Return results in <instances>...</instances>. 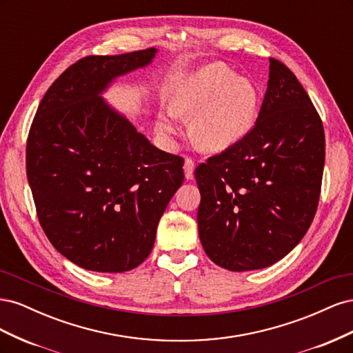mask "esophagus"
Returning <instances> with one entry per match:
<instances>
[{
    "label": "esophagus",
    "instance_id": "obj_1",
    "mask_svg": "<svg viewBox=\"0 0 353 353\" xmlns=\"http://www.w3.org/2000/svg\"><path fill=\"white\" fill-rule=\"evenodd\" d=\"M194 168H196V162L191 157L185 159L184 163V172H185V178L187 179H193L194 176Z\"/></svg>",
    "mask_w": 353,
    "mask_h": 353
}]
</instances>
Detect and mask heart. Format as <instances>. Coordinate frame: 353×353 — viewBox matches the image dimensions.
Wrapping results in <instances>:
<instances>
[{
  "label": "heart",
  "mask_w": 353,
  "mask_h": 353,
  "mask_svg": "<svg viewBox=\"0 0 353 353\" xmlns=\"http://www.w3.org/2000/svg\"><path fill=\"white\" fill-rule=\"evenodd\" d=\"M259 92L249 79L237 78L228 66L213 63L194 72L172 99V112L191 121V138L203 148L221 152L236 145L250 132ZM163 134L175 131L174 117L159 122Z\"/></svg>",
  "instance_id": "heart-1"
}]
</instances>
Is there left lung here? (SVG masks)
Returning a JSON list of instances; mask_svg holds the SVG:
<instances>
[{
    "label": "left lung",
    "instance_id": "8db88e82",
    "mask_svg": "<svg viewBox=\"0 0 353 353\" xmlns=\"http://www.w3.org/2000/svg\"><path fill=\"white\" fill-rule=\"evenodd\" d=\"M324 160L315 105L294 73L270 59L268 88L250 132L194 170L199 236L210 261L241 272L293 250L314 221Z\"/></svg>",
    "mask_w": 353,
    "mask_h": 353
}]
</instances>
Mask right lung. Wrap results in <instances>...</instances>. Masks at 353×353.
<instances>
[{"label": "right lung", "instance_id": "obj_1", "mask_svg": "<svg viewBox=\"0 0 353 353\" xmlns=\"http://www.w3.org/2000/svg\"><path fill=\"white\" fill-rule=\"evenodd\" d=\"M156 48L73 63L42 97L26 174L47 239L74 265L125 272L150 254L160 216L184 183V159L159 150L100 97Z\"/></svg>", "mask_w": 353, "mask_h": 353}]
</instances>
